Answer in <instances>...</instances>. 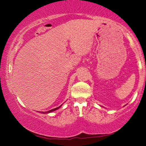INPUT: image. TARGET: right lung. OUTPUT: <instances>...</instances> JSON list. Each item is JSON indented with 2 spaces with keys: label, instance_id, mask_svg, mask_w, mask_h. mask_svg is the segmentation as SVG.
<instances>
[{
  "label": "right lung",
  "instance_id": "1",
  "mask_svg": "<svg viewBox=\"0 0 146 146\" xmlns=\"http://www.w3.org/2000/svg\"><path fill=\"white\" fill-rule=\"evenodd\" d=\"M61 106H62V105L59 106V107H58V108H55V109H53V110H49V111H46V112H43V111H40H40H39V113H42V114H46V113H51V112H52V111H55V110H58V109L60 108L61 107Z\"/></svg>",
  "mask_w": 146,
  "mask_h": 146
}]
</instances>
